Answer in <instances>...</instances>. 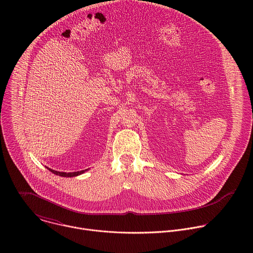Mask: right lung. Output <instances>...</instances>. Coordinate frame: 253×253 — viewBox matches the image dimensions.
Here are the masks:
<instances>
[{"mask_svg":"<svg viewBox=\"0 0 253 253\" xmlns=\"http://www.w3.org/2000/svg\"><path fill=\"white\" fill-rule=\"evenodd\" d=\"M47 169H48L49 171H51L52 173H54V174H56V175H59V176H61V177H75V176L81 175V174H83L84 172H86L87 170H89V169H85V170H82V171L69 172V173H67V172H59V171L53 170V169H51V168H49V167H47Z\"/></svg>","mask_w":253,"mask_h":253,"instance_id":"right-lung-1","label":"right lung"}]
</instances>
